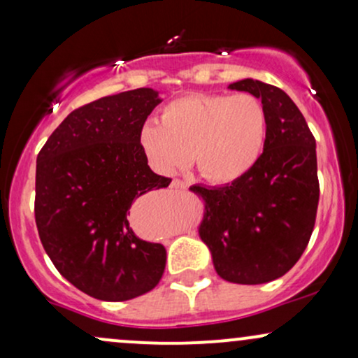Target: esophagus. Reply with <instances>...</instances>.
<instances>
[{
    "label": "esophagus",
    "mask_w": 358,
    "mask_h": 358,
    "mask_svg": "<svg viewBox=\"0 0 358 358\" xmlns=\"http://www.w3.org/2000/svg\"><path fill=\"white\" fill-rule=\"evenodd\" d=\"M171 187H173V188H180V190H182V188H187V183H185L183 180L175 178L173 182H171Z\"/></svg>",
    "instance_id": "obj_1"
}]
</instances>
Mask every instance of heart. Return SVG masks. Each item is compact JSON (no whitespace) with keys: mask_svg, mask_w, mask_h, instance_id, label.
Here are the masks:
<instances>
[{"mask_svg":"<svg viewBox=\"0 0 358 358\" xmlns=\"http://www.w3.org/2000/svg\"><path fill=\"white\" fill-rule=\"evenodd\" d=\"M268 113L252 94H190L168 102L159 122H146L139 145L158 173L190 163L212 183H232L252 170L264 150Z\"/></svg>","mask_w":358,"mask_h":358,"instance_id":"obj_1","label":"heart"}]
</instances>
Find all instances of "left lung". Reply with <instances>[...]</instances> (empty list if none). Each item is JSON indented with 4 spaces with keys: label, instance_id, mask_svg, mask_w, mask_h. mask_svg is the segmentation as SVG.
Returning <instances> with one entry per match:
<instances>
[{
    "label": "left lung",
    "instance_id": "1",
    "mask_svg": "<svg viewBox=\"0 0 358 358\" xmlns=\"http://www.w3.org/2000/svg\"><path fill=\"white\" fill-rule=\"evenodd\" d=\"M229 89L252 94L264 104V151L236 182L190 190L205 202L199 234L217 274L237 285H264L285 276L310 242L320 200L316 143L285 90L252 79Z\"/></svg>",
    "mask_w": 358,
    "mask_h": 358
}]
</instances>
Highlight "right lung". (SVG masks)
Returning a JSON list of instances; mask_svg holds the SVG:
<instances>
[{
    "instance_id": "right-lung-1",
    "label": "right lung",
    "mask_w": 358,
    "mask_h": 358,
    "mask_svg": "<svg viewBox=\"0 0 358 358\" xmlns=\"http://www.w3.org/2000/svg\"><path fill=\"white\" fill-rule=\"evenodd\" d=\"M162 102L134 89L72 110L36 156L35 222L57 271L82 293L126 301L148 293L165 273L166 249L139 239L129 208L170 185L139 145L148 116Z\"/></svg>"
}]
</instances>
